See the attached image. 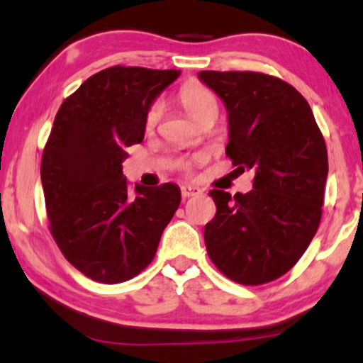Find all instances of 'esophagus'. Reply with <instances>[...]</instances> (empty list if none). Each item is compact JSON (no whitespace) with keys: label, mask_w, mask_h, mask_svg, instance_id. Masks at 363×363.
Returning a JSON list of instances; mask_svg holds the SVG:
<instances>
[{"label":"esophagus","mask_w":363,"mask_h":363,"mask_svg":"<svg viewBox=\"0 0 363 363\" xmlns=\"http://www.w3.org/2000/svg\"><path fill=\"white\" fill-rule=\"evenodd\" d=\"M181 194H182L184 199L195 197V195L202 194V189H199V187H195V186H182L181 187Z\"/></svg>","instance_id":"1"}]
</instances>
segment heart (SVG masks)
I'll use <instances>...</instances> for the list:
<instances>
[{
	"label": "heart",
	"mask_w": 363,
	"mask_h": 363,
	"mask_svg": "<svg viewBox=\"0 0 363 363\" xmlns=\"http://www.w3.org/2000/svg\"><path fill=\"white\" fill-rule=\"evenodd\" d=\"M179 99L182 106L189 113V116L194 121H197V123H200L206 116H211V114L213 116L218 114L216 96L213 95L210 89H206L202 84L192 82L184 85L181 89ZM161 114H163V101H153L145 113V128L153 129L158 124Z\"/></svg>",
	"instance_id": "1"
}]
</instances>
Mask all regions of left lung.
<instances>
[{"label":"left lung","instance_id":"obj_1","mask_svg":"<svg viewBox=\"0 0 363 363\" xmlns=\"http://www.w3.org/2000/svg\"><path fill=\"white\" fill-rule=\"evenodd\" d=\"M199 79L226 106V155L255 172L250 192H210L216 215L205 226L206 252L235 283H269L294 267L318 229L325 139L307 100L284 80L250 71H202Z\"/></svg>","mask_w":363,"mask_h":363}]
</instances>
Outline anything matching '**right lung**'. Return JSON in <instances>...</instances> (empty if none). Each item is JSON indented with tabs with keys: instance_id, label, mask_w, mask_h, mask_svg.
<instances>
[{
	"instance_id": "add662e5",
	"label": "right lung",
	"mask_w": 363,
	"mask_h": 363,
	"mask_svg": "<svg viewBox=\"0 0 363 363\" xmlns=\"http://www.w3.org/2000/svg\"><path fill=\"white\" fill-rule=\"evenodd\" d=\"M179 74L108 67L57 109L40 169L50 231L66 260L99 283H124L145 269L179 208L176 184L135 186L129 195L123 174L125 148L145 135L148 106Z\"/></svg>"
}]
</instances>
